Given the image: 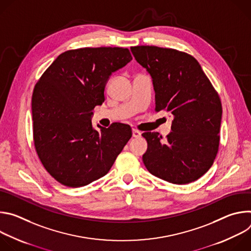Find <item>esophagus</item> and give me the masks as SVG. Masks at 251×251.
<instances>
[{"label": "esophagus", "instance_id": "1", "mask_svg": "<svg viewBox=\"0 0 251 251\" xmlns=\"http://www.w3.org/2000/svg\"><path fill=\"white\" fill-rule=\"evenodd\" d=\"M141 132L140 131H138V130H136V129H133L132 130V136L134 137V138H140L141 137Z\"/></svg>", "mask_w": 251, "mask_h": 251}]
</instances>
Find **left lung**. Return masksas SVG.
<instances>
[{
  "instance_id": "left-lung-1",
  "label": "left lung",
  "mask_w": 251,
  "mask_h": 251,
  "mask_svg": "<svg viewBox=\"0 0 251 251\" xmlns=\"http://www.w3.org/2000/svg\"><path fill=\"white\" fill-rule=\"evenodd\" d=\"M131 51L151 75L155 110L173 117L167 138L158 132L142 134L148 143L143 162L166 182H195L218 154L223 114L220 97L192 55L154 46L132 47Z\"/></svg>"
}]
</instances>
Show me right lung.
Masks as SVG:
<instances>
[{
	"label": "right lung",
	"mask_w": 251,
	"mask_h": 251,
	"mask_svg": "<svg viewBox=\"0 0 251 251\" xmlns=\"http://www.w3.org/2000/svg\"><path fill=\"white\" fill-rule=\"evenodd\" d=\"M132 60L128 49L84 48L56 57L35 84L31 98L33 141L39 158L55 180L86 186L109 172L132 137L129 125L92 126L111 75Z\"/></svg>",
	"instance_id": "1"
}]
</instances>
